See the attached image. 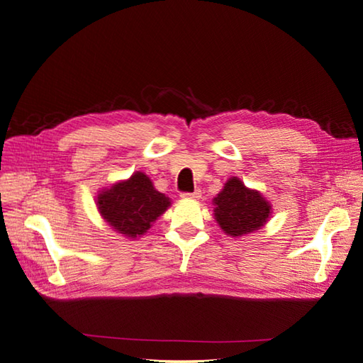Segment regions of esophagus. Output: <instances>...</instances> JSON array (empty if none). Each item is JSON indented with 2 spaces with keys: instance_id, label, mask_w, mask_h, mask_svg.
Wrapping results in <instances>:
<instances>
[{
  "instance_id": "esophagus-1",
  "label": "esophagus",
  "mask_w": 363,
  "mask_h": 363,
  "mask_svg": "<svg viewBox=\"0 0 363 363\" xmlns=\"http://www.w3.org/2000/svg\"><path fill=\"white\" fill-rule=\"evenodd\" d=\"M181 196H182V199H186V200H200L201 192H200V190H195V192H192V194H182Z\"/></svg>"
}]
</instances>
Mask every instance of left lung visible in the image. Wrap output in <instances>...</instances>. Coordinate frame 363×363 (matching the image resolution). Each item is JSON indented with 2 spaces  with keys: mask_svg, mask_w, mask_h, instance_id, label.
Here are the masks:
<instances>
[{
  "mask_svg": "<svg viewBox=\"0 0 363 363\" xmlns=\"http://www.w3.org/2000/svg\"><path fill=\"white\" fill-rule=\"evenodd\" d=\"M214 219L229 237L240 238L257 232L272 216V205L259 190L250 189L232 176L213 199Z\"/></svg>",
  "mask_w": 363,
  "mask_h": 363,
  "instance_id": "1",
  "label": "left lung"
}]
</instances>
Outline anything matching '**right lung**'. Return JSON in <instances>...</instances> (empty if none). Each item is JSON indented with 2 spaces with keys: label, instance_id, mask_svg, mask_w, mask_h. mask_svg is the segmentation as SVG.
<instances>
[{
  "label": "right lung",
  "instance_id": "obj_1",
  "mask_svg": "<svg viewBox=\"0 0 363 363\" xmlns=\"http://www.w3.org/2000/svg\"><path fill=\"white\" fill-rule=\"evenodd\" d=\"M94 200L97 211L108 227L133 240L143 237L171 206L169 196L158 192L143 171L99 190Z\"/></svg>",
  "mask_w": 363,
  "mask_h": 363
}]
</instances>
